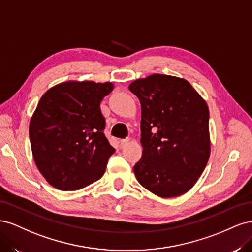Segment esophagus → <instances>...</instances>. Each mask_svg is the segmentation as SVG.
<instances>
[{
    "label": "esophagus",
    "instance_id": "obj_1",
    "mask_svg": "<svg viewBox=\"0 0 252 252\" xmlns=\"http://www.w3.org/2000/svg\"><path fill=\"white\" fill-rule=\"evenodd\" d=\"M129 142H130V139H123V140H121L120 141V143H121V146H125V145H127Z\"/></svg>",
    "mask_w": 252,
    "mask_h": 252
}]
</instances>
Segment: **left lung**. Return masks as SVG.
Returning <instances> with one entry per match:
<instances>
[{
	"mask_svg": "<svg viewBox=\"0 0 252 252\" xmlns=\"http://www.w3.org/2000/svg\"><path fill=\"white\" fill-rule=\"evenodd\" d=\"M129 90L141 103L143 154L133 171L140 184L161 197L186 193L210 156L209 110L188 81L154 73Z\"/></svg>",
	"mask_w": 252,
	"mask_h": 252,
	"instance_id": "8db88e82",
	"label": "left lung"
}]
</instances>
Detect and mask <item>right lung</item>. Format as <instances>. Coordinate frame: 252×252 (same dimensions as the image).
Here are the masks:
<instances>
[{"label": "right lung", "mask_w": 252, "mask_h": 252, "mask_svg": "<svg viewBox=\"0 0 252 252\" xmlns=\"http://www.w3.org/2000/svg\"><path fill=\"white\" fill-rule=\"evenodd\" d=\"M113 87L110 82L67 81L42 95L29 138L37 169L52 187L72 191L103 177L116 149L103 132L100 104Z\"/></svg>", "instance_id": "obj_1"}]
</instances>
